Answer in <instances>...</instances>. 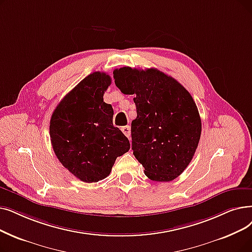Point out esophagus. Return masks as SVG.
I'll return each instance as SVG.
<instances>
[{
	"mask_svg": "<svg viewBox=\"0 0 252 252\" xmlns=\"http://www.w3.org/2000/svg\"><path fill=\"white\" fill-rule=\"evenodd\" d=\"M122 130H123V133H124L127 138H129V135H130V127H129V126H123V127H122Z\"/></svg>",
	"mask_w": 252,
	"mask_h": 252,
	"instance_id": "34e87169",
	"label": "esophagus"
}]
</instances>
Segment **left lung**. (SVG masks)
<instances>
[{"mask_svg":"<svg viewBox=\"0 0 252 252\" xmlns=\"http://www.w3.org/2000/svg\"><path fill=\"white\" fill-rule=\"evenodd\" d=\"M120 92L135 94L132 149L153 181L168 182L187 169L198 147L202 123L192 96L158 69L114 70Z\"/></svg>","mask_w":252,"mask_h":252,"instance_id":"8db88e82","label":"left lung"}]
</instances>
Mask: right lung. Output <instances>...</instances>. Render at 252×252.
<instances>
[{"mask_svg":"<svg viewBox=\"0 0 252 252\" xmlns=\"http://www.w3.org/2000/svg\"><path fill=\"white\" fill-rule=\"evenodd\" d=\"M110 76L94 72L65 94L51 115L52 148L62 165L83 182H97L111 172L129 142L113 126V109L103 95Z\"/></svg>","mask_w":252,"mask_h":252,"instance_id":"obj_1","label":"right lung"}]
</instances>
